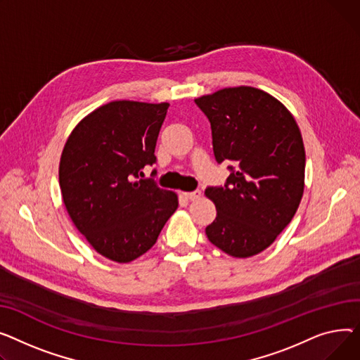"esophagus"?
Listing matches in <instances>:
<instances>
[{
	"mask_svg": "<svg viewBox=\"0 0 360 360\" xmlns=\"http://www.w3.org/2000/svg\"><path fill=\"white\" fill-rule=\"evenodd\" d=\"M183 196L188 200H198L200 196H202V192L200 190H193V192H186L183 193Z\"/></svg>",
	"mask_w": 360,
	"mask_h": 360,
	"instance_id": "34e87169",
	"label": "esophagus"
}]
</instances>
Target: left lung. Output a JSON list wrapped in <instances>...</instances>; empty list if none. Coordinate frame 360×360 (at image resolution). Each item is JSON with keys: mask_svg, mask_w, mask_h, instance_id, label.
I'll return each instance as SVG.
<instances>
[{"mask_svg": "<svg viewBox=\"0 0 360 360\" xmlns=\"http://www.w3.org/2000/svg\"><path fill=\"white\" fill-rule=\"evenodd\" d=\"M195 103L210 122L215 160L236 164L224 186L205 190L217 207L207 240L232 257L259 255L292 221L304 195L298 124L279 100L252 87L224 89Z\"/></svg>", "mask_w": 360, "mask_h": 360, "instance_id": "obj_1", "label": "left lung"}]
</instances>
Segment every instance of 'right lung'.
I'll return each instance as SVG.
<instances>
[{
  "label": "right lung",
  "mask_w": 360,
  "mask_h": 360,
  "mask_svg": "<svg viewBox=\"0 0 360 360\" xmlns=\"http://www.w3.org/2000/svg\"><path fill=\"white\" fill-rule=\"evenodd\" d=\"M168 105L110 101L84 117L63 146V203L93 248L113 262L129 263L150 250L179 206L176 193L141 179L157 161Z\"/></svg>",
  "instance_id": "1"
}]
</instances>
